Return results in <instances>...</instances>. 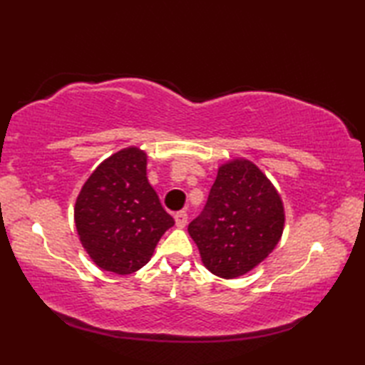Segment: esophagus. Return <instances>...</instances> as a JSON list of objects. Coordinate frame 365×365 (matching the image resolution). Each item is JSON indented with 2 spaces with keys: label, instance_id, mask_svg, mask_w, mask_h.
<instances>
[{
  "label": "esophagus",
  "instance_id": "esophagus-1",
  "mask_svg": "<svg viewBox=\"0 0 365 365\" xmlns=\"http://www.w3.org/2000/svg\"><path fill=\"white\" fill-rule=\"evenodd\" d=\"M174 220H175V226H177V227H185V224L188 222V213L185 212V210L177 212V213L174 215Z\"/></svg>",
  "mask_w": 365,
  "mask_h": 365
}]
</instances>
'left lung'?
I'll return each instance as SVG.
<instances>
[{
	"instance_id": "left-lung-1",
	"label": "left lung",
	"mask_w": 365,
	"mask_h": 365,
	"mask_svg": "<svg viewBox=\"0 0 365 365\" xmlns=\"http://www.w3.org/2000/svg\"><path fill=\"white\" fill-rule=\"evenodd\" d=\"M284 229V207L262 170L247 160L222 165L207 204L188 226L204 265L238 277L268 257Z\"/></svg>"
}]
</instances>
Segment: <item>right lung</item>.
<instances>
[{
	"label": "right lung",
	"mask_w": 365,
	"mask_h": 365,
	"mask_svg": "<svg viewBox=\"0 0 365 365\" xmlns=\"http://www.w3.org/2000/svg\"><path fill=\"white\" fill-rule=\"evenodd\" d=\"M145 153L128 147L105 160L75 204L81 245L100 268L135 273L150 260L174 220L145 175Z\"/></svg>",
	"instance_id": "add662e5"
}]
</instances>
